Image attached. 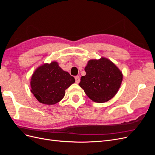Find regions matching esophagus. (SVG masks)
<instances>
[{
    "label": "esophagus",
    "instance_id": "1",
    "mask_svg": "<svg viewBox=\"0 0 155 155\" xmlns=\"http://www.w3.org/2000/svg\"><path fill=\"white\" fill-rule=\"evenodd\" d=\"M75 80H76V83H79V81H80V78H79V76H76L75 77Z\"/></svg>",
    "mask_w": 155,
    "mask_h": 155
}]
</instances>
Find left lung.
<instances>
[{
	"instance_id": "8db88e82",
	"label": "left lung",
	"mask_w": 155,
	"mask_h": 155,
	"mask_svg": "<svg viewBox=\"0 0 155 155\" xmlns=\"http://www.w3.org/2000/svg\"><path fill=\"white\" fill-rule=\"evenodd\" d=\"M86 75L81 78L80 86L87 96L97 103H104L113 97L122 81L120 70L106 58L88 61Z\"/></svg>"
}]
</instances>
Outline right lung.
<instances>
[{
    "instance_id": "add662e5",
    "label": "right lung",
    "mask_w": 155,
    "mask_h": 155,
    "mask_svg": "<svg viewBox=\"0 0 155 155\" xmlns=\"http://www.w3.org/2000/svg\"><path fill=\"white\" fill-rule=\"evenodd\" d=\"M75 82V79L61 68L57 62L46 63L32 75L31 91L42 104L54 105L61 100L65 90Z\"/></svg>"
}]
</instances>
